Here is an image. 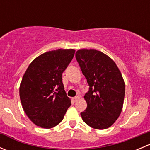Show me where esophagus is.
<instances>
[{"instance_id": "obj_1", "label": "esophagus", "mask_w": 150, "mask_h": 150, "mask_svg": "<svg viewBox=\"0 0 150 150\" xmlns=\"http://www.w3.org/2000/svg\"><path fill=\"white\" fill-rule=\"evenodd\" d=\"M80 98H81V96H75V97H74V101H75V102H77V101H78L80 99Z\"/></svg>"}]
</instances>
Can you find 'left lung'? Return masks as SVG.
<instances>
[{
    "label": "left lung",
    "mask_w": 150,
    "mask_h": 150,
    "mask_svg": "<svg viewBox=\"0 0 150 150\" xmlns=\"http://www.w3.org/2000/svg\"><path fill=\"white\" fill-rule=\"evenodd\" d=\"M75 58L88 83L83 120L95 129H106L120 116L125 96V82L117 64L96 49H79Z\"/></svg>",
    "instance_id": "obj_1"
}]
</instances>
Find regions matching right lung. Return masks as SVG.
<instances>
[{"label": "right lung", "mask_w": 150, "mask_h": 150, "mask_svg": "<svg viewBox=\"0 0 150 150\" xmlns=\"http://www.w3.org/2000/svg\"><path fill=\"white\" fill-rule=\"evenodd\" d=\"M75 52L73 48L48 51L36 57L25 71L19 86L21 103L29 119L38 126H56L70 107L62 75Z\"/></svg>", "instance_id": "1"}]
</instances>
